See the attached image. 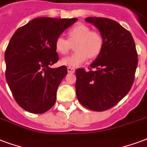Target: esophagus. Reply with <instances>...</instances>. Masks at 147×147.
I'll return each mask as SVG.
<instances>
[{
	"instance_id": "1",
	"label": "esophagus",
	"mask_w": 147,
	"mask_h": 147,
	"mask_svg": "<svg viewBox=\"0 0 147 147\" xmlns=\"http://www.w3.org/2000/svg\"><path fill=\"white\" fill-rule=\"evenodd\" d=\"M67 71L68 73H70V74H74L75 72V68H73V67H67Z\"/></svg>"
}]
</instances>
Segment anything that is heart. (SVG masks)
Returning <instances> with one entry per match:
<instances>
[{
    "label": "heart",
    "mask_w": 147,
    "mask_h": 147,
    "mask_svg": "<svg viewBox=\"0 0 147 147\" xmlns=\"http://www.w3.org/2000/svg\"><path fill=\"white\" fill-rule=\"evenodd\" d=\"M68 40L63 36L57 37L55 48L59 53L67 54L74 44V53L61 59L62 64L69 67H78L84 63L88 58L98 57L104 47V38L101 34L84 24H78L72 27L67 33Z\"/></svg>",
    "instance_id": "1"
}]
</instances>
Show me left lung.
I'll return each instance as SVG.
<instances>
[{
	"mask_svg": "<svg viewBox=\"0 0 147 147\" xmlns=\"http://www.w3.org/2000/svg\"><path fill=\"white\" fill-rule=\"evenodd\" d=\"M104 38L102 51L90 65L94 70H76V94L80 103L92 111L110 109L131 89L138 64L131 33L113 20L88 17Z\"/></svg>",
	"mask_w": 147,
	"mask_h": 147,
	"instance_id": "1",
	"label": "left lung"
}]
</instances>
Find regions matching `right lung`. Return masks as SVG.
I'll return each instance as SVG.
<instances>
[{"mask_svg":"<svg viewBox=\"0 0 147 147\" xmlns=\"http://www.w3.org/2000/svg\"><path fill=\"white\" fill-rule=\"evenodd\" d=\"M78 18H37L19 28L4 53L6 80L17 103L25 111L42 114L53 106L57 90L67 74L59 60L55 41Z\"/></svg>","mask_w":147,"mask_h":147,"instance_id":"obj_1","label":"right lung"}]
</instances>
